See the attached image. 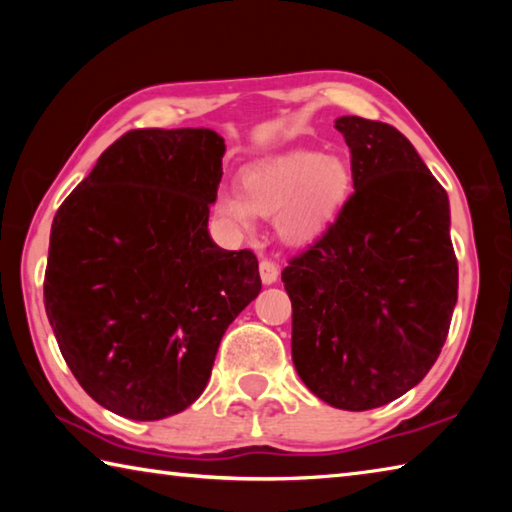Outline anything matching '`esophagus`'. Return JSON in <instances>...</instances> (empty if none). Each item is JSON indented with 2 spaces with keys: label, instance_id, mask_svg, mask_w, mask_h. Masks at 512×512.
<instances>
[{
  "label": "esophagus",
  "instance_id": "esophagus-1",
  "mask_svg": "<svg viewBox=\"0 0 512 512\" xmlns=\"http://www.w3.org/2000/svg\"><path fill=\"white\" fill-rule=\"evenodd\" d=\"M259 275H262L264 284H273V282H277L280 268H277V264H273L271 259H262V262H259Z\"/></svg>",
  "mask_w": 512,
  "mask_h": 512
}]
</instances>
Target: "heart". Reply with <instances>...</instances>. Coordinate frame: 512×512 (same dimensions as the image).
Instances as JSON below:
<instances>
[{
	"label": "heart",
	"mask_w": 512,
	"mask_h": 512,
	"mask_svg": "<svg viewBox=\"0 0 512 512\" xmlns=\"http://www.w3.org/2000/svg\"><path fill=\"white\" fill-rule=\"evenodd\" d=\"M352 194V169L336 153L293 151L255 164L241 176V194L221 192L216 212L237 230L253 228L255 214H275V230L291 244L318 237Z\"/></svg>",
	"instance_id": "1"
}]
</instances>
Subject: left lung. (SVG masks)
<instances>
[{
  "mask_svg": "<svg viewBox=\"0 0 512 512\" xmlns=\"http://www.w3.org/2000/svg\"><path fill=\"white\" fill-rule=\"evenodd\" d=\"M354 194L282 282L291 357L320 400L368 411L418 386L443 350L458 298L449 198L391 124L339 117Z\"/></svg>",
  "mask_w": 512,
  "mask_h": 512,
  "instance_id": "obj_1",
  "label": "left lung"
}]
</instances>
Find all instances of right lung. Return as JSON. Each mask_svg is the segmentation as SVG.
Wrapping results in <instances>:
<instances>
[{"instance_id":"1","label":"right lung","mask_w":512,"mask_h":512,"mask_svg":"<svg viewBox=\"0 0 512 512\" xmlns=\"http://www.w3.org/2000/svg\"><path fill=\"white\" fill-rule=\"evenodd\" d=\"M223 153L210 128L128 131L51 223L49 325L83 391L121 418L194 404L225 329L262 291L257 257L207 232Z\"/></svg>"}]
</instances>
